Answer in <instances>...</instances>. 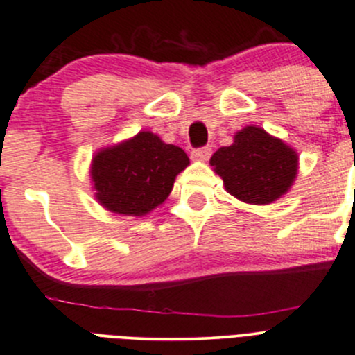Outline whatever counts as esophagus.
I'll return each mask as SVG.
<instances>
[{
  "label": "esophagus",
  "mask_w": 355,
  "mask_h": 355,
  "mask_svg": "<svg viewBox=\"0 0 355 355\" xmlns=\"http://www.w3.org/2000/svg\"><path fill=\"white\" fill-rule=\"evenodd\" d=\"M209 156H211V147L209 146L198 147V149H194L191 153V157L196 161H206V159H209Z\"/></svg>",
  "instance_id": "34e87169"
}]
</instances>
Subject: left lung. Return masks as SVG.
Listing matches in <instances>:
<instances>
[{
    "label": "left lung",
    "instance_id": "1",
    "mask_svg": "<svg viewBox=\"0 0 355 355\" xmlns=\"http://www.w3.org/2000/svg\"><path fill=\"white\" fill-rule=\"evenodd\" d=\"M209 164L237 199L269 205L291 187L297 177L298 156L265 130L246 126L234 137L232 146L220 147L213 154Z\"/></svg>",
    "mask_w": 355,
    "mask_h": 355
}]
</instances>
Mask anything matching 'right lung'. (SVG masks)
<instances>
[{"label": "right lung", "mask_w": 355, "mask_h": 355, "mask_svg": "<svg viewBox=\"0 0 355 355\" xmlns=\"http://www.w3.org/2000/svg\"><path fill=\"white\" fill-rule=\"evenodd\" d=\"M189 164L180 147L164 144L150 132L101 150L94 157L97 199L123 215H146L159 206L173 189L175 177Z\"/></svg>", "instance_id": "1"}]
</instances>
